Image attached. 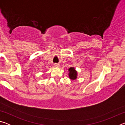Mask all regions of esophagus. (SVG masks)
I'll use <instances>...</instances> for the list:
<instances>
[{
	"label": "esophagus",
	"mask_w": 125,
	"mask_h": 125,
	"mask_svg": "<svg viewBox=\"0 0 125 125\" xmlns=\"http://www.w3.org/2000/svg\"><path fill=\"white\" fill-rule=\"evenodd\" d=\"M54 65L55 67H60V64H58V63H54Z\"/></svg>",
	"instance_id": "obj_1"
}]
</instances>
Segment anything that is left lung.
<instances>
[{
	"instance_id": "8db88e82",
	"label": "left lung",
	"mask_w": 125,
	"mask_h": 125,
	"mask_svg": "<svg viewBox=\"0 0 125 125\" xmlns=\"http://www.w3.org/2000/svg\"><path fill=\"white\" fill-rule=\"evenodd\" d=\"M69 77L72 80L76 79L77 78V72L75 71L74 67L69 68Z\"/></svg>"
}]
</instances>
